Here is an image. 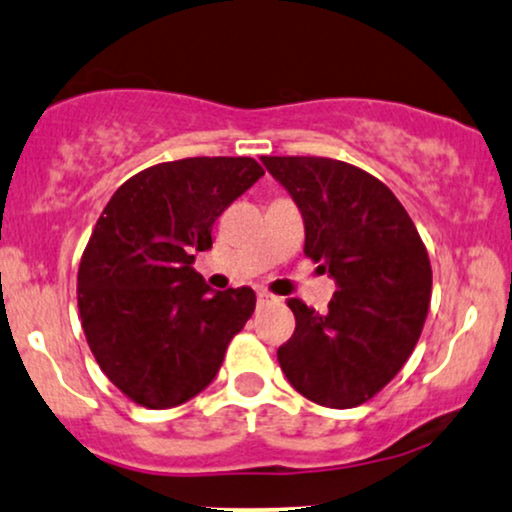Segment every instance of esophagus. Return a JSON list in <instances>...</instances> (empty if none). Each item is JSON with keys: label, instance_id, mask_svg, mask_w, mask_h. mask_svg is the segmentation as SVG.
I'll return each mask as SVG.
<instances>
[{"label": "esophagus", "instance_id": "1", "mask_svg": "<svg viewBox=\"0 0 512 512\" xmlns=\"http://www.w3.org/2000/svg\"><path fill=\"white\" fill-rule=\"evenodd\" d=\"M271 300H274V295L264 293V290H257V304H269Z\"/></svg>", "mask_w": 512, "mask_h": 512}]
</instances>
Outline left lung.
<instances>
[{
	"mask_svg": "<svg viewBox=\"0 0 512 512\" xmlns=\"http://www.w3.org/2000/svg\"><path fill=\"white\" fill-rule=\"evenodd\" d=\"M304 222V255L338 290L319 314L288 300L295 333L278 364L302 397L352 409L401 371L423 331L432 295L428 250L380 179L333 158L262 155Z\"/></svg>",
	"mask_w": 512,
	"mask_h": 512,
	"instance_id": "8db88e82",
	"label": "left lung"
}]
</instances>
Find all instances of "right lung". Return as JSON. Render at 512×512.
<instances>
[{"label": "right lung", "mask_w": 512, "mask_h": 512, "mask_svg": "<svg viewBox=\"0 0 512 512\" xmlns=\"http://www.w3.org/2000/svg\"><path fill=\"white\" fill-rule=\"evenodd\" d=\"M264 174L252 158H184L127 179L96 222L77 271V307L96 364L146 409L203 392L255 290H212L193 269L212 224Z\"/></svg>", "instance_id": "obj_1"}]
</instances>
